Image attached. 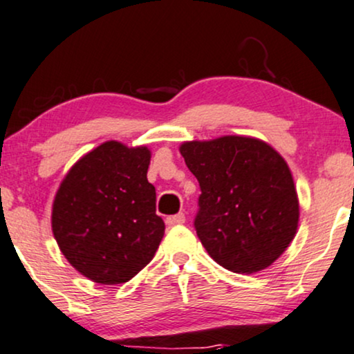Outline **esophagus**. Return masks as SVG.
<instances>
[{"label":"esophagus","mask_w":354,"mask_h":354,"mask_svg":"<svg viewBox=\"0 0 354 354\" xmlns=\"http://www.w3.org/2000/svg\"><path fill=\"white\" fill-rule=\"evenodd\" d=\"M186 221L185 214L183 213H178V214H173V216H168L166 218V225L168 226H176V225H183V223Z\"/></svg>","instance_id":"1"}]
</instances>
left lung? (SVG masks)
<instances>
[{"mask_svg": "<svg viewBox=\"0 0 354 354\" xmlns=\"http://www.w3.org/2000/svg\"><path fill=\"white\" fill-rule=\"evenodd\" d=\"M181 156L200 183L198 238L233 273L271 266L298 231L299 201L284 158L266 141L228 135L185 141Z\"/></svg>", "mask_w": 354, "mask_h": 354, "instance_id": "1", "label": "left lung"}]
</instances>
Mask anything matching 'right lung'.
I'll return each instance as SVG.
<instances>
[{
  "mask_svg": "<svg viewBox=\"0 0 354 354\" xmlns=\"http://www.w3.org/2000/svg\"><path fill=\"white\" fill-rule=\"evenodd\" d=\"M151 149L104 141L61 181L51 228L68 263L100 284L126 283L156 253L165 234L156 189L148 181Z\"/></svg>",
  "mask_w": 354,
  "mask_h": 354,
  "instance_id": "obj_1",
  "label": "right lung"
}]
</instances>
